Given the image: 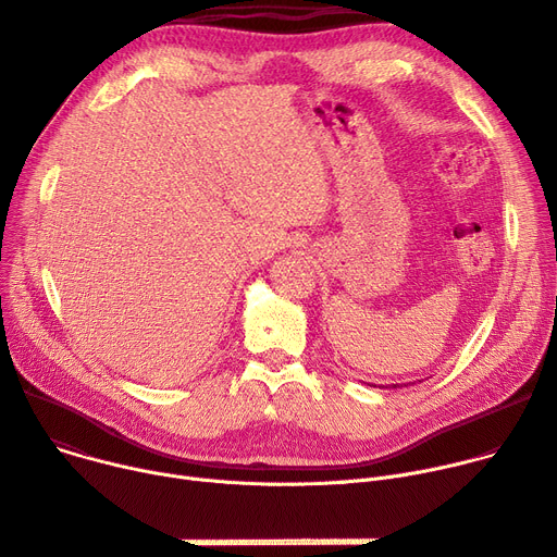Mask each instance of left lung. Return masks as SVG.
<instances>
[{
  "instance_id": "8db88e82",
  "label": "left lung",
  "mask_w": 557,
  "mask_h": 557,
  "mask_svg": "<svg viewBox=\"0 0 557 557\" xmlns=\"http://www.w3.org/2000/svg\"><path fill=\"white\" fill-rule=\"evenodd\" d=\"M393 388H397V383H395V386H393Z\"/></svg>"
}]
</instances>
